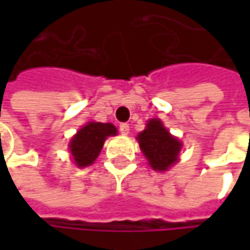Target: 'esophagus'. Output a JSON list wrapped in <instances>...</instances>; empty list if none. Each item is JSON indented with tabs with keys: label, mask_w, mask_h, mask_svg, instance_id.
<instances>
[{
	"label": "esophagus",
	"mask_w": 250,
	"mask_h": 250,
	"mask_svg": "<svg viewBox=\"0 0 250 250\" xmlns=\"http://www.w3.org/2000/svg\"><path fill=\"white\" fill-rule=\"evenodd\" d=\"M120 132L122 135H128V133H129V125H128V124H121Z\"/></svg>",
	"instance_id": "1"
}]
</instances>
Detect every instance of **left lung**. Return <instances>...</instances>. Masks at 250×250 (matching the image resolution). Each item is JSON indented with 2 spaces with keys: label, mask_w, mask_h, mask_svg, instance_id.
Listing matches in <instances>:
<instances>
[{
  "label": "left lung",
  "mask_w": 250,
  "mask_h": 250,
  "mask_svg": "<svg viewBox=\"0 0 250 250\" xmlns=\"http://www.w3.org/2000/svg\"><path fill=\"white\" fill-rule=\"evenodd\" d=\"M140 150L156 171H167L178 161L181 140L172 136L159 118L147 121L146 129L138 135Z\"/></svg>",
  "instance_id": "1"
}]
</instances>
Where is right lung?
<instances>
[{
	"label": "right lung",
	"instance_id": "1",
	"mask_svg": "<svg viewBox=\"0 0 250 250\" xmlns=\"http://www.w3.org/2000/svg\"><path fill=\"white\" fill-rule=\"evenodd\" d=\"M115 135L117 128L110 122H87L69 142L73 163L79 168L93 164L99 157L105 139Z\"/></svg>",
	"mask_w": 250,
	"mask_h": 250
}]
</instances>
